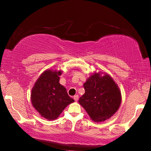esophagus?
Listing matches in <instances>:
<instances>
[{"label":"esophagus","mask_w":151,"mask_h":151,"mask_svg":"<svg viewBox=\"0 0 151 151\" xmlns=\"http://www.w3.org/2000/svg\"><path fill=\"white\" fill-rule=\"evenodd\" d=\"M78 98H79V96H78V95H76V96H74V97H73V99L75 100V101H78Z\"/></svg>","instance_id":"obj_1"}]
</instances>
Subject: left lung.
<instances>
[{"mask_svg":"<svg viewBox=\"0 0 151 151\" xmlns=\"http://www.w3.org/2000/svg\"><path fill=\"white\" fill-rule=\"evenodd\" d=\"M85 93L79 103L95 122L110 118L118 110L121 93L118 86L107 74H93L84 84Z\"/></svg>","mask_w":151,"mask_h":151,"instance_id":"obj_1","label":"left lung"}]
</instances>
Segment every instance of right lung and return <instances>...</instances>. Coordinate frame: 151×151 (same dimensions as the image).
<instances>
[{"instance_id": "add662e5", "label": "right lung", "mask_w": 151, "mask_h": 151, "mask_svg": "<svg viewBox=\"0 0 151 151\" xmlns=\"http://www.w3.org/2000/svg\"><path fill=\"white\" fill-rule=\"evenodd\" d=\"M61 72L45 71L32 90L31 100L41 116L49 120L59 117L66 106L74 102L67 89L59 83Z\"/></svg>"}]
</instances>
